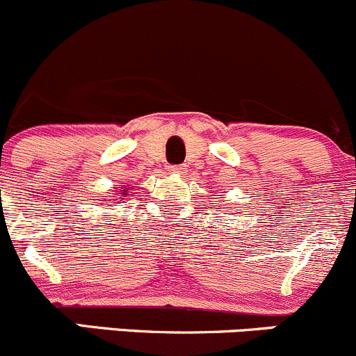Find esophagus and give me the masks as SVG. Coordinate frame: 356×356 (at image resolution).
Instances as JSON below:
<instances>
[{
  "instance_id": "34e87169",
  "label": "esophagus",
  "mask_w": 356,
  "mask_h": 356,
  "mask_svg": "<svg viewBox=\"0 0 356 356\" xmlns=\"http://www.w3.org/2000/svg\"><path fill=\"white\" fill-rule=\"evenodd\" d=\"M168 170H170V172H177V174H181V172L184 170V167H182V165H174V167L168 168Z\"/></svg>"
}]
</instances>
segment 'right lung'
Masks as SVG:
<instances>
[{"label":"right lung","instance_id":"obj_1","mask_svg":"<svg viewBox=\"0 0 356 356\" xmlns=\"http://www.w3.org/2000/svg\"><path fill=\"white\" fill-rule=\"evenodd\" d=\"M126 193H128V189H126V191H124V193H119V191H118V194H126Z\"/></svg>","mask_w":356,"mask_h":356}]
</instances>
